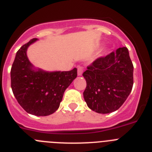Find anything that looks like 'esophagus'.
Instances as JSON below:
<instances>
[{"label":"esophagus","mask_w":152,"mask_h":152,"mask_svg":"<svg viewBox=\"0 0 152 152\" xmlns=\"http://www.w3.org/2000/svg\"><path fill=\"white\" fill-rule=\"evenodd\" d=\"M83 68L82 67V66H79V67H78V71H77L78 76H82V74H83Z\"/></svg>","instance_id":"obj_1"}]
</instances>
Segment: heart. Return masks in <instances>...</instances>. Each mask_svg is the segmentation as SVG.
<instances>
[{
    "instance_id": "obj_1",
    "label": "heart",
    "mask_w": 152,
    "mask_h": 152,
    "mask_svg": "<svg viewBox=\"0 0 152 152\" xmlns=\"http://www.w3.org/2000/svg\"><path fill=\"white\" fill-rule=\"evenodd\" d=\"M102 50H101V51H100V54H102Z\"/></svg>"
}]
</instances>
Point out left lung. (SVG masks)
<instances>
[{"label": "left lung", "mask_w": 152, "mask_h": 152, "mask_svg": "<svg viewBox=\"0 0 152 152\" xmlns=\"http://www.w3.org/2000/svg\"><path fill=\"white\" fill-rule=\"evenodd\" d=\"M83 76L86 80L83 96L91 110L109 113L118 110L132 91L133 65L126 47L95 60Z\"/></svg>", "instance_id": "1"}]
</instances>
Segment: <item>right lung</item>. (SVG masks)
I'll use <instances>...</instances> for the list:
<instances>
[{
  "label": "right lung",
  "instance_id": "right-lung-1",
  "mask_svg": "<svg viewBox=\"0 0 152 152\" xmlns=\"http://www.w3.org/2000/svg\"><path fill=\"white\" fill-rule=\"evenodd\" d=\"M36 41L31 39L16 52L10 71L11 88L18 103L27 113L48 116L58 109L64 91L77 76V69L48 72L34 67L26 51Z\"/></svg>",
  "mask_w": 152,
  "mask_h": 152
}]
</instances>
